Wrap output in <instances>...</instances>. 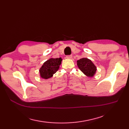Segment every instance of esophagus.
Instances as JSON below:
<instances>
[{
  "label": "esophagus",
  "instance_id": "1",
  "mask_svg": "<svg viewBox=\"0 0 129 129\" xmlns=\"http://www.w3.org/2000/svg\"><path fill=\"white\" fill-rule=\"evenodd\" d=\"M66 58H68V59H71L72 58V55H67L66 56Z\"/></svg>",
  "mask_w": 129,
  "mask_h": 129
}]
</instances>
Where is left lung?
<instances>
[{"instance_id": "obj_1", "label": "left lung", "mask_w": 129, "mask_h": 129, "mask_svg": "<svg viewBox=\"0 0 129 129\" xmlns=\"http://www.w3.org/2000/svg\"><path fill=\"white\" fill-rule=\"evenodd\" d=\"M78 67L85 75L93 77L96 72V67L92 62L87 58H82L77 61Z\"/></svg>"}]
</instances>
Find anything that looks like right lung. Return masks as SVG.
Listing matches in <instances>:
<instances>
[{"instance_id": "1", "label": "right lung", "mask_w": 129, "mask_h": 129, "mask_svg": "<svg viewBox=\"0 0 129 129\" xmlns=\"http://www.w3.org/2000/svg\"><path fill=\"white\" fill-rule=\"evenodd\" d=\"M62 59L60 58H51L45 62L39 70L41 77L45 79H48L52 77L53 74L57 71Z\"/></svg>"}]
</instances>
